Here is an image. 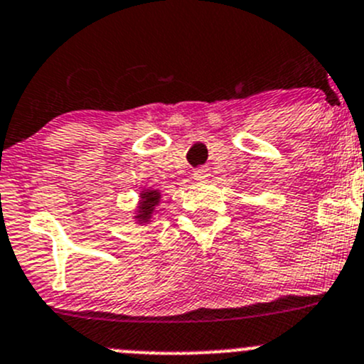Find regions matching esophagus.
<instances>
[{"instance_id": "34e87169", "label": "esophagus", "mask_w": 364, "mask_h": 364, "mask_svg": "<svg viewBox=\"0 0 364 364\" xmlns=\"http://www.w3.org/2000/svg\"><path fill=\"white\" fill-rule=\"evenodd\" d=\"M193 178L198 179V181L205 183V181H208L210 174H208V171H206V168H198V171L193 172Z\"/></svg>"}]
</instances>
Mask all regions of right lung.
I'll return each mask as SVG.
<instances>
[{"label": "right lung", "mask_w": 364, "mask_h": 364, "mask_svg": "<svg viewBox=\"0 0 364 364\" xmlns=\"http://www.w3.org/2000/svg\"><path fill=\"white\" fill-rule=\"evenodd\" d=\"M159 199H161V192L159 190L145 188L140 193V201H138V206H136V223L147 224L151 220L152 213H154L156 206L159 205Z\"/></svg>", "instance_id": "add662e5"}]
</instances>
